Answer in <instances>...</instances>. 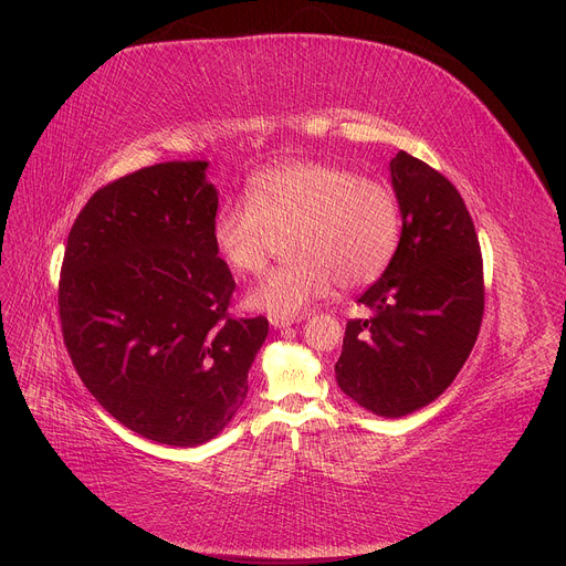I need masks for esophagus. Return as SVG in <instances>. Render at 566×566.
Here are the masks:
<instances>
[{
  "label": "esophagus",
  "instance_id": "esophagus-1",
  "mask_svg": "<svg viewBox=\"0 0 566 566\" xmlns=\"http://www.w3.org/2000/svg\"><path fill=\"white\" fill-rule=\"evenodd\" d=\"M298 319H302V317H283V315H270V324H272L274 328H285V326H290V324H296Z\"/></svg>",
  "mask_w": 566,
  "mask_h": 566
}]
</instances>
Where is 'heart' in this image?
<instances>
[{
  "label": "heart",
  "mask_w": 566,
  "mask_h": 566,
  "mask_svg": "<svg viewBox=\"0 0 566 566\" xmlns=\"http://www.w3.org/2000/svg\"><path fill=\"white\" fill-rule=\"evenodd\" d=\"M247 193L217 210L212 240L238 274H260L283 238L292 240L294 260L249 294V304L270 315L296 317L336 283L349 290L377 281L400 244L402 210L392 187L343 166L276 164Z\"/></svg>",
  "instance_id": "b5f03b06"
}]
</instances>
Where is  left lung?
I'll use <instances>...</instances> for the list:
<instances>
[{"label":"left lung","instance_id":"left-lung-1","mask_svg":"<svg viewBox=\"0 0 566 566\" xmlns=\"http://www.w3.org/2000/svg\"><path fill=\"white\" fill-rule=\"evenodd\" d=\"M390 182L402 235L381 279L358 296L373 317L345 328L336 379L384 418L413 413L454 381L482 324L484 279L473 219L454 185L400 150Z\"/></svg>","mask_w":566,"mask_h":566}]
</instances>
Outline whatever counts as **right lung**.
Masks as SVG:
<instances>
[{"mask_svg": "<svg viewBox=\"0 0 566 566\" xmlns=\"http://www.w3.org/2000/svg\"><path fill=\"white\" fill-rule=\"evenodd\" d=\"M208 161H164L97 189L59 281L63 343L97 405L139 437L193 448L247 400L268 317L228 315L235 292L212 240Z\"/></svg>", "mask_w": 566, "mask_h": 566, "instance_id": "right-lung-1", "label": "right lung"}]
</instances>
